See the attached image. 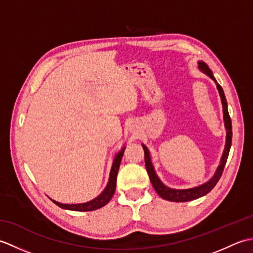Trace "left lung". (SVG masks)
Returning <instances> with one entry per match:
<instances>
[{"label": "left lung", "mask_w": 253, "mask_h": 253, "mask_svg": "<svg viewBox=\"0 0 253 253\" xmlns=\"http://www.w3.org/2000/svg\"><path fill=\"white\" fill-rule=\"evenodd\" d=\"M198 68L200 69V72L206 74L207 76H209L214 83H215L216 88L218 90V94H219V96H221L222 105H223V120H224L225 129H226V141H225L224 151H223L221 161H219V164L217 166L215 173H214V175L208 181H206L204 184L199 185L197 187L187 188V189H175V188H169L166 185H164L162 180L159 178V176L157 175V171H155L154 166L152 164L151 154H150L149 149L147 148V146H144L143 143L141 144L143 150H144V162H146V168H147V171L149 174V178H150V180H151V184L154 187L155 191L158 192V195L161 198H163V199H165V200H169V201H173V202H187V201L196 200V199L206 196L207 193L211 191L217 184L218 179L221 178L222 173H223L224 168H225V164H226V161L228 158L230 146H232V137H233L232 121H230V117L228 114L227 101H226V98H225L224 91H223L221 85H219L218 83L216 82L215 77L213 76L212 71L209 68V66L206 63L202 61H199Z\"/></svg>", "instance_id": "8db88e82"}]
</instances>
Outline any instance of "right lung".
Listing matches in <instances>:
<instances>
[{
	"label": "right lung",
	"mask_w": 253,
	"mask_h": 253,
	"mask_svg": "<svg viewBox=\"0 0 253 253\" xmlns=\"http://www.w3.org/2000/svg\"><path fill=\"white\" fill-rule=\"evenodd\" d=\"M126 147L124 146L120 151L115 154V158L113 160L112 168L110 171V177L109 181H107V185L104 188V190L102 191L98 197H95L92 200L84 203H74V204H68V203H61L55 200H51L54 202L56 206H58L62 209L65 210H71V211H79V212H88V211H94V210H98L102 207H104L106 203H109L112 197L114 196V192L116 189V178H117V173L118 169H120L121 161L124 155V151H125Z\"/></svg>",
	"instance_id": "right-lung-1"
}]
</instances>
